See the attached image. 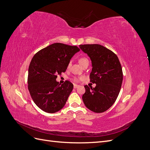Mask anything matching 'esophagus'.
Instances as JSON below:
<instances>
[{"instance_id":"esophagus-1","label":"esophagus","mask_w":150,"mask_h":150,"mask_svg":"<svg viewBox=\"0 0 150 150\" xmlns=\"http://www.w3.org/2000/svg\"><path fill=\"white\" fill-rule=\"evenodd\" d=\"M79 86H80L79 85H77V84H74V88L75 89H76V88H78Z\"/></svg>"}]
</instances>
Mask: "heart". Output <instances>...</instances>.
I'll return each instance as SVG.
<instances>
[{
	"mask_svg": "<svg viewBox=\"0 0 150 150\" xmlns=\"http://www.w3.org/2000/svg\"><path fill=\"white\" fill-rule=\"evenodd\" d=\"M86 61H88V59H87L86 58H85V57H81V59H79V62H80V64H81L82 66V64L84 63V62H86ZM70 64H71V63H70V62H68V65H67V68H68L69 67H70ZM80 79H81V78H79V77H76V76H74V77L72 78V80H73V81L74 82H79V81H80Z\"/></svg>",
	"mask_w": 150,
	"mask_h": 150,
	"instance_id": "obj_1",
	"label": "heart"
}]
</instances>
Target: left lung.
Segmentation results:
<instances>
[{
    "instance_id": "obj_1",
    "label": "left lung",
    "mask_w": 150,
    "mask_h": 150,
    "mask_svg": "<svg viewBox=\"0 0 150 150\" xmlns=\"http://www.w3.org/2000/svg\"><path fill=\"white\" fill-rule=\"evenodd\" d=\"M80 48L88 55L92 62L90 82L82 100L86 107L94 112L101 113L112 106L119 95L123 82V71L117 55L112 51L98 44L80 45Z\"/></svg>"
}]
</instances>
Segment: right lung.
I'll return each instance as SVG.
<instances>
[{"instance_id":"add662e5","label":"right lung","mask_w":150,"mask_h":150,"mask_svg":"<svg viewBox=\"0 0 150 150\" xmlns=\"http://www.w3.org/2000/svg\"><path fill=\"white\" fill-rule=\"evenodd\" d=\"M80 50L76 46L53 43L38 51L29 67L28 89L36 105L45 112L55 113L64 106L74 88L66 81L60 85L57 75L65 72L71 58Z\"/></svg>"}]
</instances>
